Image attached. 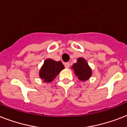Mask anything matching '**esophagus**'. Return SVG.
<instances>
[{"label": "esophagus", "mask_w": 127, "mask_h": 127, "mask_svg": "<svg viewBox=\"0 0 127 127\" xmlns=\"http://www.w3.org/2000/svg\"><path fill=\"white\" fill-rule=\"evenodd\" d=\"M64 66H65V68H68L69 67H70V63H68V62L65 63H64Z\"/></svg>", "instance_id": "obj_1"}]
</instances>
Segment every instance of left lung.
<instances>
[{
  "label": "left lung",
  "instance_id": "obj_1",
  "mask_svg": "<svg viewBox=\"0 0 127 127\" xmlns=\"http://www.w3.org/2000/svg\"><path fill=\"white\" fill-rule=\"evenodd\" d=\"M74 72L81 81H86L90 78L92 74V71L89 66L87 61L83 58H79L77 63L72 66Z\"/></svg>",
  "mask_w": 127,
  "mask_h": 127
}]
</instances>
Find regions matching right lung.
Segmentation results:
<instances>
[{"instance_id": "right-lung-1", "label": "right lung", "mask_w": 127, "mask_h": 127, "mask_svg": "<svg viewBox=\"0 0 127 127\" xmlns=\"http://www.w3.org/2000/svg\"><path fill=\"white\" fill-rule=\"evenodd\" d=\"M64 66L61 61H55L47 59L45 61L44 65L40 70V77L44 80V82L49 83L54 80Z\"/></svg>"}]
</instances>
